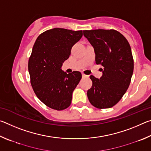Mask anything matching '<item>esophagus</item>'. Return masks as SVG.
Returning <instances> with one entry per match:
<instances>
[{
  "label": "esophagus",
  "mask_w": 151,
  "mask_h": 151,
  "mask_svg": "<svg viewBox=\"0 0 151 151\" xmlns=\"http://www.w3.org/2000/svg\"><path fill=\"white\" fill-rule=\"evenodd\" d=\"M82 76H83V77H87V75H85V74H82Z\"/></svg>",
  "instance_id": "34e87169"
}]
</instances>
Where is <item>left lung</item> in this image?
I'll list each match as a JSON object with an SVG mask.
<instances>
[{
	"instance_id": "1",
	"label": "left lung",
	"mask_w": 151,
	"mask_h": 151,
	"mask_svg": "<svg viewBox=\"0 0 151 151\" xmlns=\"http://www.w3.org/2000/svg\"><path fill=\"white\" fill-rule=\"evenodd\" d=\"M93 46L96 65L104 67L100 79L91 75L92 87L87 91L91 104L97 109L112 107L121 100L131 83L134 60L131 47L115 30H83Z\"/></svg>"
}]
</instances>
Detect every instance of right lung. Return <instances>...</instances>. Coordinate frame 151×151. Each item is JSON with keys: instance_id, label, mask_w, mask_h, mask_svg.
<instances>
[{"instance_id": "obj_1", "label": "right lung", "mask_w": 151, "mask_h": 151, "mask_svg": "<svg viewBox=\"0 0 151 151\" xmlns=\"http://www.w3.org/2000/svg\"><path fill=\"white\" fill-rule=\"evenodd\" d=\"M82 37L83 30L55 28L40 34L33 46L28 65L30 83L40 101L51 109L62 111L70 105L82 75L67 74L60 68Z\"/></svg>"}]
</instances>
